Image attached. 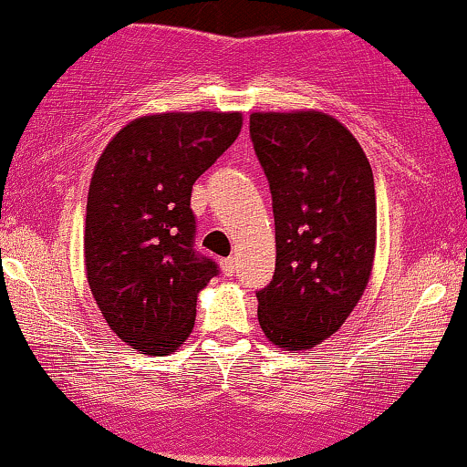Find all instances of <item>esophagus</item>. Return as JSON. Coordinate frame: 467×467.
I'll return each mask as SVG.
<instances>
[{
  "mask_svg": "<svg viewBox=\"0 0 467 467\" xmlns=\"http://www.w3.org/2000/svg\"><path fill=\"white\" fill-rule=\"evenodd\" d=\"M235 259L234 257H227V259H221V270H223V274H225V276H234L235 274Z\"/></svg>",
  "mask_w": 467,
  "mask_h": 467,
  "instance_id": "34e87169",
  "label": "esophagus"
}]
</instances>
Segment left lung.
<instances>
[{
	"mask_svg": "<svg viewBox=\"0 0 467 467\" xmlns=\"http://www.w3.org/2000/svg\"><path fill=\"white\" fill-rule=\"evenodd\" d=\"M251 140L276 227V270L257 291L259 325L276 347L306 350L342 327L368 286L372 168L353 133L323 112H253Z\"/></svg>",
	"mask_w": 467,
	"mask_h": 467,
	"instance_id": "8db88e82",
	"label": "left lung"
}]
</instances>
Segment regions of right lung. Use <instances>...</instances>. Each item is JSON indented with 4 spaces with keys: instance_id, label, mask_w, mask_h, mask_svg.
<instances>
[{
    "instance_id": "add662e5",
    "label": "right lung",
    "mask_w": 467,
    "mask_h": 467,
    "mask_svg": "<svg viewBox=\"0 0 467 467\" xmlns=\"http://www.w3.org/2000/svg\"><path fill=\"white\" fill-rule=\"evenodd\" d=\"M240 112L140 117L110 140L88 184L85 265L120 340L168 355L195 325L197 293L219 267L195 248L191 191L235 142Z\"/></svg>"
}]
</instances>
